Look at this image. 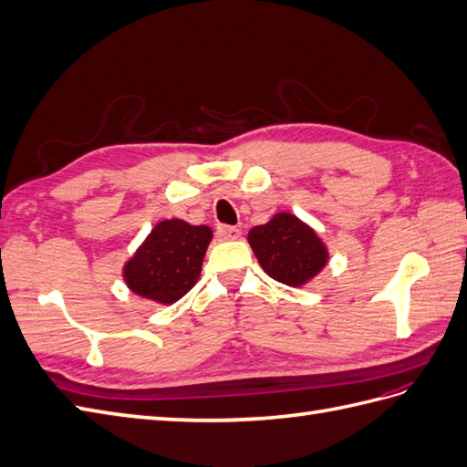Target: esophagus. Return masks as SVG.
Here are the masks:
<instances>
[{
	"mask_svg": "<svg viewBox=\"0 0 467 467\" xmlns=\"http://www.w3.org/2000/svg\"><path fill=\"white\" fill-rule=\"evenodd\" d=\"M242 235V230L235 225H218V237L223 242L227 240H237Z\"/></svg>",
	"mask_w": 467,
	"mask_h": 467,
	"instance_id": "esophagus-1",
	"label": "esophagus"
}]
</instances>
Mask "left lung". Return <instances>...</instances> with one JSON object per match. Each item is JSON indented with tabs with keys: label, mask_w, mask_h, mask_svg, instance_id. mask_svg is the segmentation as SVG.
I'll return each mask as SVG.
<instances>
[{
	"label": "left lung",
	"mask_w": 467,
	"mask_h": 467,
	"mask_svg": "<svg viewBox=\"0 0 467 467\" xmlns=\"http://www.w3.org/2000/svg\"><path fill=\"white\" fill-rule=\"evenodd\" d=\"M247 242L267 275L289 287H303L328 261L321 237L289 212H279L267 223L252 227Z\"/></svg>",
	"instance_id": "left-lung-1"
}]
</instances>
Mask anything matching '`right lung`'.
Listing matches in <instances>:
<instances>
[{"mask_svg":"<svg viewBox=\"0 0 467 467\" xmlns=\"http://www.w3.org/2000/svg\"><path fill=\"white\" fill-rule=\"evenodd\" d=\"M212 235L208 225L178 218L158 222L124 264L122 275L129 289L156 303H176L196 285Z\"/></svg>","mask_w":467,"mask_h":467,"instance_id":"add662e5","label":"right lung"}]
</instances>
